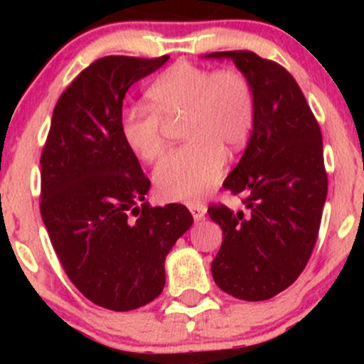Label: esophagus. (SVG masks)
<instances>
[{
	"label": "esophagus",
	"instance_id": "esophagus-1",
	"mask_svg": "<svg viewBox=\"0 0 364 364\" xmlns=\"http://www.w3.org/2000/svg\"><path fill=\"white\" fill-rule=\"evenodd\" d=\"M188 208H190L191 215H193V219L196 220V223H198V220H202L207 214V207L202 205V203H190Z\"/></svg>",
	"mask_w": 364,
	"mask_h": 364
}]
</instances>
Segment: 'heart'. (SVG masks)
<instances>
[{
	"mask_svg": "<svg viewBox=\"0 0 364 364\" xmlns=\"http://www.w3.org/2000/svg\"><path fill=\"white\" fill-rule=\"evenodd\" d=\"M150 106L123 111L119 132L140 161L154 162L164 152V121L183 118L188 144L159 162L154 181L159 195L173 202L205 198L225 171L224 147L235 150L253 129L257 101L252 82L237 70H215L178 63L147 90Z\"/></svg>",
	"mask_w": 364,
	"mask_h": 364,
	"instance_id": "1",
	"label": "heart"
}]
</instances>
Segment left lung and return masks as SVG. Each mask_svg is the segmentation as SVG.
<instances>
[{"mask_svg":"<svg viewBox=\"0 0 364 364\" xmlns=\"http://www.w3.org/2000/svg\"><path fill=\"white\" fill-rule=\"evenodd\" d=\"M231 60L252 82L257 114L243 156L224 179L248 212L208 208L223 229L212 262L217 286L245 301L287 289L306 267L327 200L321 133L301 89L277 63L252 51L205 54Z\"/></svg>","mask_w":364,"mask_h":364,"instance_id":"8db88e82","label":"left lung"}]
</instances>
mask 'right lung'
<instances>
[{
    "label": "right lung",
    "instance_id": "add662e5",
    "mask_svg": "<svg viewBox=\"0 0 364 364\" xmlns=\"http://www.w3.org/2000/svg\"><path fill=\"white\" fill-rule=\"evenodd\" d=\"M156 60L106 56L58 99L41 156V215L70 281L97 306L129 311L164 289V262L193 224L185 205L150 207V181L119 132L129 87Z\"/></svg>",
    "mask_w": 364,
    "mask_h": 364
}]
</instances>
